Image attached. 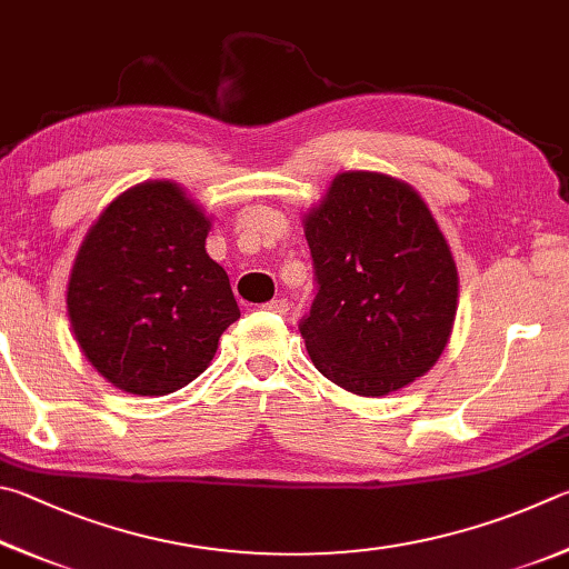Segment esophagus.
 <instances>
[{
    "mask_svg": "<svg viewBox=\"0 0 569 569\" xmlns=\"http://www.w3.org/2000/svg\"><path fill=\"white\" fill-rule=\"evenodd\" d=\"M264 310L267 312H274V315H287V312H290V302H287V300H272V302L264 305Z\"/></svg>",
    "mask_w": 569,
    "mask_h": 569,
    "instance_id": "obj_1",
    "label": "esophagus"
}]
</instances>
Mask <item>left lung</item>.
I'll use <instances>...</instances> for the list:
<instances>
[{"instance_id":"left-lung-1","label":"left lung","mask_w":569,"mask_h":569,"mask_svg":"<svg viewBox=\"0 0 569 569\" xmlns=\"http://www.w3.org/2000/svg\"><path fill=\"white\" fill-rule=\"evenodd\" d=\"M302 224L320 287L300 332L317 370L360 397L430 372L450 342L460 277L420 192L382 172H340Z\"/></svg>"}]
</instances>
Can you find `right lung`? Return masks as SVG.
Wrapping results in <instances>:
<instances>
[{"label": "right lung", "instance_id": "1", "mask_svg": "<svg viewBox=\"0 0 569 569\" xmlns=\"http://www.w3.org/2000/svg\"><path fill=\"white\" fill-rule=\"evenodd\" d=\"M209 227L169 179L124 189L89 227L69 272L67 315L87 362L122 392L182 390L239 320L229 277L204 249Z\"/></svg>", "mask_w": 569, "mask_h": 569}]
</instances>
